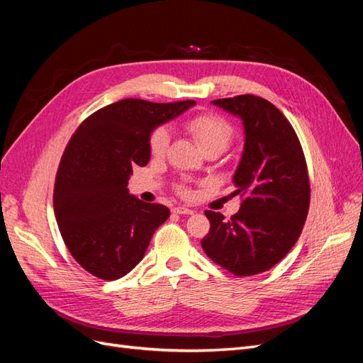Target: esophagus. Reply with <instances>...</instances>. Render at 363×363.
I'll return each instance as SVG.
<instances>
[{"label":"esophagus","instance_id":"34e87169","mask_svg":"<svg viewBox=\"0 0 363 363\" xmlns=\"http://www.w3.org/2000/svg\"><path fill=\"white\" fill-rule=\"evenodd\" d=\"M172 212L174 213H179V215H192L194 213V211H191V208H188V207H174L172 208Z\"/></svg>","mask_w":363,"mask_h":363}]
</instances>
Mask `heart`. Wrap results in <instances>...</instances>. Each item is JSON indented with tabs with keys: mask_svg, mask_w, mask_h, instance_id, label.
Masks as SVG:
<instances>
[{
	"mask_svg": "<svg viewBox=\"0 0 363 363\" xmlns=\"http://www.w3.org/2000/svg\"><path fill=\"white\" fill-rule=\"evenodd\" d=\"M184 128L195 139L199 147L206 151L223 152L232 142L233 128L228 121L216 113H196L184 121ZM150 152L160 157L167 152L169 144V130L167 127H156L150 135ZM177 192L183 199H191L192 191L186 183L177 186Z\"/></svg>",
	"mask_w": 363,
	"mask_h": 363,
	"instance_id": "1",
	"label": "heart"
}]
</instances>
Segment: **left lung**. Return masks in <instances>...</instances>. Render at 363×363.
<instances>
[{"mask_svg":"<svg viewBox=\"0 0 363 363\" xmlns=\"http://www.w3.org/2000/svg\"><path fill=\"white\" fill-rule=\"evenodd\" d=\"M212 103L244 123V155L233 175L242 203L230 219L204 212L211 230L201 247L235 276H256L279 263L301 235L311 204L306 157L286 116L265 98L247 94Z\"/></svg>","mask_w":363,"mask_h":363,"instance_id":"obj_1","label":"left lung"}]
</instances>
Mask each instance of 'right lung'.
<instances>
[{
	"instance_id": "obj_1",
	"label": "right lung",
	"mask_w": 363,
	"mask_h": 363,
	"mask_svg": "<svg viewBox=\"0 0 363 363\" xmlns=\"http://www.w3.org/2000/svg\"><path fill=\"white\" fill-rule=\"evenodd\" d=\"M195 101L150 103L127 98L87 116L69 139L54 183V213L79 265L116 280L144 257L169 208L130 195L135 167L150 160V135Z\"/></svg>"
}]
</instances>
